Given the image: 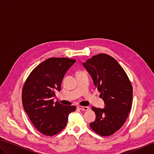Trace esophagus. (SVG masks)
I'll return each instance as SVG.
<instances>
[{"label":"esophagus","mask_w":154,"mask_h":154,"mask_svg":"<svg viewBox=\"0 0 154 154\" xmlns=\"http://www.w3.org/2000/svg\"><path fill=\"white\" fill-rule=\"evenodd\" d=\"M78 108H79V109L82 110H84V111H87L89 110V107L88 106H78Z\"/></svg>","instance_id":"1"}]
</instances>
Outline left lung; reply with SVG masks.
I'll list each match as a JSON object with an SVG mask.
<instances>
[{
    "mask_svg": "<svg viewBox=\"0 0 154 154\" xmlns=\"http://www.w3.org/2000/svg\"><path fill=\"white\" fill-rule=\"evenodd\" d=\"M83 65L91 76L106 106L103 109L91 108L96 119L89 126L100 136L112 135L128 117L133 101L132 85L118 61L107 54L93 56Z\"/></svg>",
    "mask_w": 154,
    "mask_h": 154,
    "instance_id": "1",
    "label": "left lung"
}]
</instances>
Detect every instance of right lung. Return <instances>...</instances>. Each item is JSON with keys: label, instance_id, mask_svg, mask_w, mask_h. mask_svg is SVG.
I'll use <instances>...</instances> for the list:
<instances>
[{"label": "right lung", "instance_id": "right-lung-1", "mask_svg": "<svg viewBox=\"0 0 154 154\" xmlns=\"http://www.w3.org/2000/svg\"><path fill=\"white\" fill-rule=\"evenodd\" d=\"M76 60L51 57L32 70L22 89V103L30 120L41 133L54 136L65 128L69 114L75 106H65L54 102L55 91L61 90L66 72Z\"/></svg>", "mask_w": 154, "mask_h": 154}]
</instances>
